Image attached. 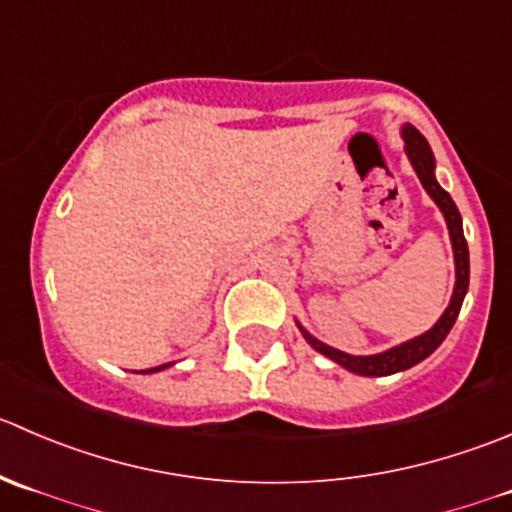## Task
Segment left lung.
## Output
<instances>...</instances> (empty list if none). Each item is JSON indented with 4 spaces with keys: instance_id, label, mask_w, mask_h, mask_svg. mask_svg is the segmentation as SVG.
I'll return each instance as SVG.
<instances>
[{
    "instance_id": "left-lung-1",
    "label": "left lung",
    "mask_w": 512,
    "mask_h": 512,
    "mask_svg": "<svg viewBox=\"0 0 512 512\" xmlns=\"http://www.w3.org/2000/svg\"><path fill=\"white\" fill-rule=\"evenodd\" d=\"M403 141H406V154L411 159L413 169H416L418 179H421L423 189L428 191L430 199L438 204V209L443 211L445 216V224H448L450 231V244H453V258H455V288H453V296H450L448 308H445L443 316L438 318L430 331L423 333V336L411 338V341L401 343L396 348H388V351L376 353V356H351V353H343L336 351V348L326 346L321 343L318 338H313L311 333L306 331L303 326L301 333L318 353L328 356L331 361H336L338 366L348 368L351 373H358V376H391V373L398 371H406V368L416 366L421 363L423 358H428L440 343L445 341V336L450 333L453 328L455 318H458L460 306H463V298L468 293V281H470V261H468V244H465V236H463V219H460V211L455 206V201L450 199L448 191L435 181V159H433V151H430L426 136L416 129V126L406 124L401 129Z\"/></svg>"
}]
</instances>
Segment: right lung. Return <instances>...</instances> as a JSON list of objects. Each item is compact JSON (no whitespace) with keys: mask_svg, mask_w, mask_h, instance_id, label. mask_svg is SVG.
Masks as SVG:
<instances>
[{"mask_svg":"<svg viewBox=\"0 0 512 512\" xmlns=\"http://www.w3.org/2000/svg\"><path fill=\"white\" fill-rule=\"evenodd\" d=\"M171 363H164V366H156V368H149V371H144V373H156V371H164V368H169Z\"/></svg>","mask_w":512,"mask_h":512,"instance_id":"obj_1","label":"right lung"}]
</instances>
